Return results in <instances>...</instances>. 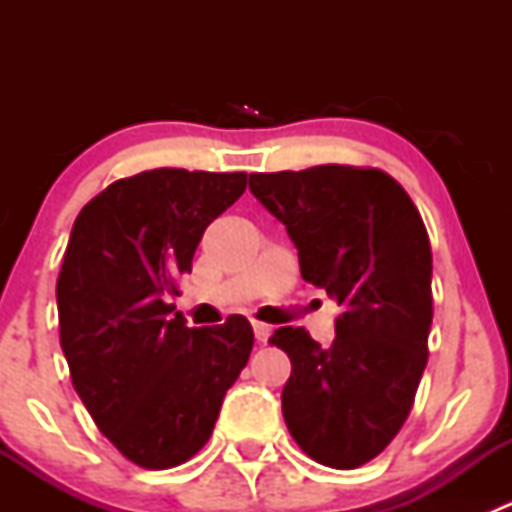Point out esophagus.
Here are the masks:
<instances>
[{
  "mask_svg": "<svg viewBox=\"0 0 512 512\" xmlns=\"http://www.w3.org/2000/svg\"><path fill=\"white\" fill-rule=\"evenodd\" d=\"M252 329H255V339L260 344H265L267 339H270V334H272V329L267 327V324H262V322H255L252 324Z\"/></svg>",
  "mask_w": 512,
  "mask_h": 512,
  "instance_id": "esophagus-1",
  "label": "esophagus"
}]
</instances>
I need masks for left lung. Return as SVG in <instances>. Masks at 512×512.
Masks as SVG:
<instances>
[{
    "label": "left lung",
    "mask_w": 512,
    "mask_h": 512,
    "mask_svg": "<svg viewBox=\"0 0 512 512\" xmlns=\"http://www.w3.org/2000/svg\"><path fill=\"white\" fill-rule=\"evenodd\" d=\"M250 190L292 237L304 282L342 307L332 347L304 327L270 344L292 361L282 414L317 463L352 471L379 456L414 406L433 319L431 242L414 200L379 168L314 165L250 173Z\"/></svg>",
    "instance_id": "8db88e82"
}]
</instances>
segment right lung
<instances>
[{
  "instance_id": "1",
  "label": "right lung",
  "mask_w": 512,
  "mask_h": 512,
  "mask_svg": "<svg viewBox=\"0 0 512 512\" xmlns=\"http://www.w3.org/2000/svg\"><path fill=\"white\" fill-rule=\"evenodd\" d=\"M247 173L156 168L108 185L71 227L56 304L71 384L98 431L136 466L163 471L208 443L250 359V322L188 329L165 302L193 270L205 227Z\"/></svg>"
}]
</instances>
